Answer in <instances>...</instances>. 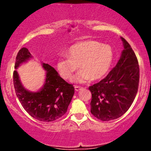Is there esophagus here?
Instances as JSON below:
<instances>
[{
  "mask_svg": "<svg viewBox=\"0 0 151 151\" xmlns=\"http://www.w3.org/2000/svg\"><path fill=\"white\" fill-rule=\"evenodd\" d=\"M74 89H75L76 91H79V90L82 89L83 87H81V86H74Z\"/></svg>",
  "mask_w": 151,
  "mask_h": 151,
  "instance_id": "34e87169",
  "label": "esophagus"
}]
</instances>
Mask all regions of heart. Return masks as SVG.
<instances>
[{
    "label": "heart",
    "mask_w": 151,
    "mask_h": 151,
    "mask_svg": "<svg viewBox=\"0 0 151 151\" xmlns=\"http://www.w3.org/2000/svg\"><path fill=\"white\" fill-rule=\"evenodd\" d=\"M66 56L57 62L59 73L65 79H70L80 67L82 70L74 76L72 81L82 84L90 79L96 81L104 77L113 63L114 53L108 45L87 40L70 47Z\"/></svg>",
    "instance_id": "heart-1"
}]
</instances>
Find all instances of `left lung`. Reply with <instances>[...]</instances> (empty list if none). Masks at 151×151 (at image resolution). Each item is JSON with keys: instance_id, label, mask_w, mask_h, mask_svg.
Here are the masks:
<instances>
[{"instance_id": "left-lung-1", "label": "left lung", "mask_w": 151, "mask_h": 151, "mask_svg": "<svg viewBox=\"0 0 151 151\" xmlns=\"http://www.w3.org/2000/svg\"><path fill=\"white\" fill-rule=\"evenodd\" d=\"M124 50L116 65L99 82L90 86L91 113L106 121L116 119L129 110L139 83V65L129 42L121 37Z\"/></svg>"}]
</instances>
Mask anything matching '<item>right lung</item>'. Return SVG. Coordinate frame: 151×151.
<instances>
[{
    "label": "right lung",
    "mask_w": 151,
    "mask_h": 151,
    "mask_svg": "<svg viewBox=\"0 0 151 151\" xmlns=\"http://www.w3.org/2000/svg\"><path fill=\"white\" fill-rule=\"evenodd\" d=\"M32 58L27 48L20 49L15 60V70ZM42 66L47 72L44 85L39 91L32 92L25 89L17 70L13 72V84L17 97L26 111L37 120L51 122L67 112L74 88L64 80L52 66L45 63H42Z\"/></svg>",
    "instance_id": "right-lung-1"
}]
</instances>
